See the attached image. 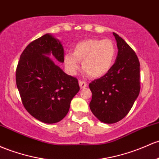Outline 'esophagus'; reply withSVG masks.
<instances>
[{
	"instance_id": "obj_1",
	"label": "esophagus",
	"mask_w": 159,
	"mask_h": 159,
	"mask_svg": "<svg viewBox=\"0 0 159 159\" xmlns=\"http://www.w3.org/2000/svg\"><path fill=\"white\" fill-rule=\"evenodd\" d=\"M79 86L81 89H83V88H85L87 86H88V84H87L85 81H79Z\"/></svg>"
}]
</instances>
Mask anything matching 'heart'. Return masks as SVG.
Instances as JSON below:
<instances>
[{"label":"heart","mask_w":159,"mask_h":159,"mask_svg":"<svg viewBox=\"0 0 159 159\" xmlns=\"http://www.w3.org/2000/svg\"><path fill=\"white\" fill-rule=\"evenodd\" d=\"M116 57V48L111 40L87 39L77 43L72 53L65 56L68 70L75 74L82 62L83 70L92 78H100L112 68Z\"/></svg>","instance_id":"b5f03b06"}]
</instances>
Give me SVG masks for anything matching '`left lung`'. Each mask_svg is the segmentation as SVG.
I'll use <instances>...</instances> for the list:
<instances>
[{
  "instance_id": "left-lung-1",
  "label": "left lung",
  "mask_w": 159,
  "mask_h": 159,
  "mask_svg": "<svg viewBox=\"0 0 159 159\" xmlns=\"http://www.w3.org/2000/svg\"><path fill=\"white\" fill-rule=\"evenodd\" d=\"M118 55L111 70L89 84L92 92L90 109L100 121L113 124L121 121L138 97L139 62L133 49L116 33Z\"/></svg>"
}]
</instances>
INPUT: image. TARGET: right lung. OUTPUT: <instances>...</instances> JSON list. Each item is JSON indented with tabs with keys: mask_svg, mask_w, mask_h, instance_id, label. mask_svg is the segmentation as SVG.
Masks as SVG:
<instances>
[{
	"mask_svg": "<svg viewBox=\"0 0 159 159\" xmlns=\"http://www.w3.org/2000/svg\"><path fill=\"white\" fill-rule=\"evenodd\" d=\"M64 62L62 43L46 34L32 41L21 54L16 81L22 104L38 121L53 124L63 119L71 99L79 91L76 78L68 75L48 56Z\"/></svg>",
	"mask_w": 159,
	"mask_h": 159,
	"instance_id": "1",
	"label": "right lung"
}]
</instances>
